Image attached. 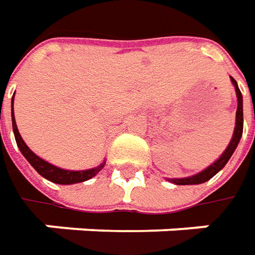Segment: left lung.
<instances>
[{
    "instance_id": "obj_1",
    "label": "left lung",
    "mask_w": 255,
    "mask_h": 255,
    "mask_svg": "<svg viewBox=\"0 0 255 255\" xmlns=\"http://www.w3.org/2000/svg\"><path fill=\"white\" fill-rule=\"evenodd\" d=\"M231 84L234 85V89H236V95H237V112H236V126H234V132H233V137H231L229 146L226 147V150L221 153L219 156L217 160L211 163L209 167H206L204 170L199 171L193 176L189 177H181V179H167V180L173 183V184H179V186H187V184H201L204 181L210 180L213 176H216L219 171L227 164V162L230 160V157L233 156L234 150L237 149L239 143H240L241 136H243V95H241L240 89H239V85L234 81V78L230 76Z\"/></svg>"
}]
</instances>
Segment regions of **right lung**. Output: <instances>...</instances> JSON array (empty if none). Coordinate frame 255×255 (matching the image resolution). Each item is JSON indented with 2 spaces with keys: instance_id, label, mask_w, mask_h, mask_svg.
<instances>
[{
  "instance_id": "1",
  "label": "right lung",
  "mask_w": 255,
  "mask_h": 255,
  "mask_svg": "<svg viewBox=\"0 0 255 255\" xmlns=\"http://www.w3.org/2000/svg\"><path fill=\"white\" fill-rule=\"evenodd\" d=\"M11 119H12V130H14V136L15 140H16L18 149L21 150L22 156L28 160V163L42 177H45L46 180L56 183V184H65V186L66 184H75V183H82V181L92 179L93 176H96L103 169V166L106 163L105 160L99 166L92 167V169H86V170H65V169H61V167L55 166L52 163H48L42 157H39L38 154H35L26 146V143L24 142V139L21 137V134L18 132V128H16V122H15L14 116V96H12V101H11Z\"/></svg>"
}]
</instances>
